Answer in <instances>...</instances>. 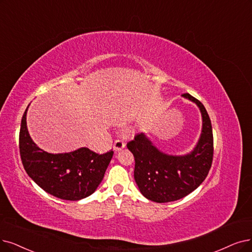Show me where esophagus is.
<instances>
[{
    "label": "esophagus",
    "mask_w": 252,
    "mask_h": 252,
    "mask_svg": "<svg viewBox=\"0 0 252 252\" xmlns=\"http://www.w3.org/2000/svg\"><path fill=\"white\" fill-rule=\"evenodd\" d=\"M125 148V143L123 142V140H121V139H117L116 142H115V144H114V150L115 151H121L122 149H124Z\"/></svg>",
    "instance_id": "obj_1"
}]
</instances>
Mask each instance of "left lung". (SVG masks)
<instances>
[{
  "label": "left lung",
  "instance_id": "left-lung-1",
  "mask_svg": "<svg viewBox=\"0 0 252 252\" xmlns=\"http://www.w3.org/2000/svg\"><path fill=\"white\" fill-rule=\"evenodd\" d=\"M202 114L203 128L199 139L190 153L168 155L159 151L145 133H139L127 144L134 156V180L142 194L156 203H168L192 192L209 174L213 160V131L203 103L185 93Z\"/></svg>",
  "mask_w": 252,
  "mask_h": 252
}]
</instances>
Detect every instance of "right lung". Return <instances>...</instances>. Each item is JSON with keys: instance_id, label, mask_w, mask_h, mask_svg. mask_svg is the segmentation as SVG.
Returning <instances> with one entry per match:
<instances>
[{"instance_id": "right-lung-1", "label": "right lung", "mask_w": 252, "mask_h": 252, "mask_svg": "<svg viewBox=\"0 0 252 252\" xmlns=\"http://www.w3.org/2000/svg\"><path fill=\"white\" fill-rule=\"evenodd\" d=\"M29 107V106H28ZM19 131V152L27 174L47 193L65 200L91 195L104 177L112 150L99 155L88 148L52 154L37 147L27 128V110Z\"/></svg>"}]
</instances>
